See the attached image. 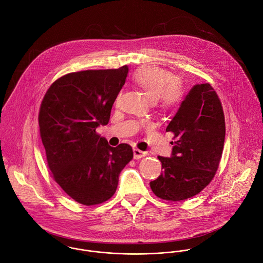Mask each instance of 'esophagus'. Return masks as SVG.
Listing matches in <instances>:
<instances>
[{"instance_id":"34e87169","label":"esophagus","mask_w":263,"mask_h":263,"mask_svg":"<svg viewBox=\"0 0 263 263\" xmlns=\"http://www.w3.org/2000/svg\"><path fill=\"white\" fill-rule=\"evenodd\" d=\"M148 155L147 152H143V151L139 150L137 148L134 149V158L135 159H141L143 157H146Z\"/></svg>"}]
</instances>
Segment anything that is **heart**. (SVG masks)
<instances>
[{
  "mask_svg": "<svg viewBox=\"0 0 263 263\" xmlns=\"http://www.w3.org/2000/svg\"><path fill=\"white\" fill-rule=\"evenodd\" d=\"M133 80L164 112L172 111L181 101L182 86L167 70L156 66H145L134 74Z\"/></svg>",
  "mask_w": 263,
  "mask_h": 263,
  "instance_id": "heart-1",
  "label": "heart"
}]
</instances>
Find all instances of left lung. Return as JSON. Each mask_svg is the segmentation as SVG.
I'll return each instance as SVG.
<instances>
[{
	"mask_svg": "<svg viewBox=\"0 0 263 263\" xmlns=\"http://www.w3.org/2000/svg\"><path fill=\"white\" fill-rule=\"evenodd\" d=\"M166 132H172L176 141L170 158L158 157L163 171L150 186L162 199H187L213 180L223 153L225 116L214 88L208 83L194 85Z\"/></svg>",
	"mask_w": 263,
	"mask_h": 263,
	"instance_id": "8db88e82",
	"label": "left lung"
}]
</instances>
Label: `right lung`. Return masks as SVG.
<instances>
[{
  "instance_id": "1",
  "label": "right lung",
  "mask_w": 263,
  "mask_h": 263,
  "mask_svg": "<svg viewBox=\"0 0 263 263\" xmlns=\"http://www.w3.org/2000/svg\"><path fill=\"white\" fill-rule=\"evenodd\" d=\"M127 66L61 77L40 105L39 130L55 182L74 200L94 205L108 200L121 170L133 159L127 144L113 148L96 128L106 125L125 83Z\"/></svg>"
}]
</instances>
